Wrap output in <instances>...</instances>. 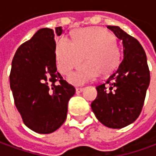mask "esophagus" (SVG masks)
Here are the masks:
<instances>
[{
    "mask_svg": "<svg viewBox=\"0 0 156 156\" xmlns=\"http://www.w3.org/2000/svg\"><path fill=\"white\" fill-rule=\"evenodd\" d=\"M83 90V88H82V87H79V88H76V92L77 93H80V92H82Z\"/></svg>",
    "mask_w": 156,
    "mask_h": 156,
    "instance_id": "1",
    "label": "esophagus"
}]
</instances>
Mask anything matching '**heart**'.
<instances>
[{
  "mask_svg": "<svg viewBox=\"0 0 156 156\" xmlns=\"http://www.w3.org/2000/svg\"><path fill=\"white\" fill-rule=\"evenodd\" d=\"M73 41L62 38L55 48L58 71L68 75L83 62L85 64L68 80L74 84H82L96 78L99 74L107 76L119 66L121 51L116 45L115 36L102 27H93L75 30Z\"/></svg>",
  "mask_w": 156,
  "mask_h": 156,
  "instance_id": "heart-1",
  "label": "heart"
}]
</instances>
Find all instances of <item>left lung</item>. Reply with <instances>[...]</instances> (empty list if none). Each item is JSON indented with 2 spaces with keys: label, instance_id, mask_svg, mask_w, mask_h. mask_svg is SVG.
<instances>
[{
  "label": "left lung",
  "instance_id": "obj_1",
  "mask_svg": "<svg viewBox=\"0 0 156 156\" xmlns=\"http://www.w3.org/2000/svg\"><path fill=\"white\" fill-rule=\"evenodd\" d=\"M107 27L122 41L123 59L106 82L96 87L98 96L90 106L102 124L122 129L140 115L150 75L147 56L139 41L119 27Z\"/></svg>",
  "mask_w": 156,
  "mask_h": 156
}]
</instances>
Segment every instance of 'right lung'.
Masks as SVG:
<instances>
[{
	"instance_id": "add662e5",
	"label": "right lung",
	"mask_w": 156,
	"mask_h": 156,
	"mask_svg": "<svg viewBox=\"0 0 156 156\" xmlns=\"http://www.w3.org/2000/svg\"><path fill=\"white\" fill-rule=\"evenodd\" d=\"M61 27L41 28L17 49L9 76L14 104L25 125L50 134L66 121L68 102L75 88L57 72L54 37Z\"/></svg>"
}]
</instances>
